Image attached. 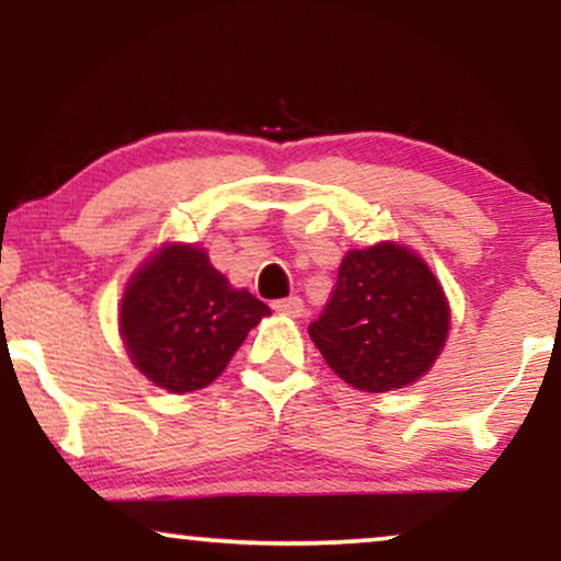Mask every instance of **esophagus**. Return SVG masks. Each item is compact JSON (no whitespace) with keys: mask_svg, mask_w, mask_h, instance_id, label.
<instances>
[{"mask_svg":"<svg viewBox=\"0 0 561 561\" xmlns=\"http://www.w3.org/2000/svg\"><path fill=\"white\" fill-rule=\"evenodd\" d=\"M273 309L280 313H288V317H301L304 301L301 296H286V298H278V301H273Z\"/></svg>","mask_w":561,"mask_h":561,"instance_id":"esophagus-1","label":"esophagus"}]
</instances>
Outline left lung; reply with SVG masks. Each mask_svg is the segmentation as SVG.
Returning <instances> with one entry per match:
<instances>
[{
    "label": "left lung",
    "mask_w": 561,
    "mask_h": 561,
    "mask_svg": "<svg viewBox=\"0 0 561 561\" xmlns=\"http://www.w3.org/2000/svg\"><path fill=\"white\" fill-rule=\"evenodd\" d=\"M447 332L449 306L434 273L393 242L347 252L332 301L309 327L327 365L367 393L419 380Z\"/></svg>",
    "instance_id": "obj_1"
}]
</instances>
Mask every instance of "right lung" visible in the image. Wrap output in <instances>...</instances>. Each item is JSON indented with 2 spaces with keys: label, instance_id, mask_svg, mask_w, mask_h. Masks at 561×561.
Here are the masks:
<instances>
[{
  "label": "right lung",
  "instance_id": "add662e5",
  "mask_svg": "<svg viewBox=\"0 0 561 561\" xmlns=\"http://www.w3.org/2000/svg\"><path fill=\"white\" fill-rule=\"evenodd\" d=\"M271 309L234 290L204 250L168 244L129 280L119 332L137 370L171 393L209 386Z\"/></svg>",
  "mask_w": 561,
  "mask_h": 561
}]
</instances>
